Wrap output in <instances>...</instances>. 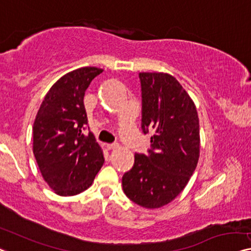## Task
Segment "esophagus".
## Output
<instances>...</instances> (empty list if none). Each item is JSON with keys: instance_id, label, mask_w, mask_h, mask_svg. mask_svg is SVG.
<instances>
[{"instance_id": "1", "label": "esophagus", "mask_w": 251, "mask_h": 251, "mask_svg": "<svg viewBox=\"0 0 251 251\" xmlns=\"http://www.w3.org/2000/svg\"><path fill=\"white\" fill-rule=\"evenodd\" d=\"M106 149L109 150V151H111V150L118 149V145H117V144H107V145H106Z\"/></svg>"}]
</instances>
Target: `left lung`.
Listing matches in <instances>:
<instances>
[{"label":"left lung","mask_w":251,"mask_h":251,"mask_svg":"<svg viewBox=\"0 0 251 251\" xmlns=\"http://www.w3.org/2000/svg\"><path fill=\"white\" fill-rule=\"evenodd\" d=\"M142 128L153 130L149 155L135 154L123 176V190L134 203L159 208L180 194L200 159L196 106L177 78L162 72L140 73Z\"/></svg>","instance_id":"left-lung-1"}]
</instances>
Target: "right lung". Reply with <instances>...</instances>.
I'll return each instance as SVG.
<instances>
[{"instance_id": "right-lung-1", "label": "right lung", "mask_w": 251, "mask_h": 251, "mask_svg": "<svg viewBox=\"0 0 251 251\" xmlns=\"http://www.w3.org/2000/svg\"><path fill=\"white\" fill-rule=\"evenodd\" d=\"M102 69L87 66L66 73L45 96L33 123L32 151L44 180L59 196L77 195L92 185L104 162L88 124L85 90Z\"/></svg>"}]
</instances>
